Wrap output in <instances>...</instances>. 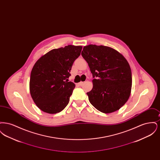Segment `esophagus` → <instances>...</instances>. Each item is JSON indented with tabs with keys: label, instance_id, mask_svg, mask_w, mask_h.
Wrapping results in <instances>:
<instances>
[{
	"label": "esophagus",
	"instance_id": "1",
	"mask_svg": "<svg viewBox=\"0 0 160 160\" xmlns=\"http://www.w3.org/2000/svg\"><path fill=\"white\" fill-rule=\"evenodd\" d=\"M83 84V82H80V83H78V84L79 86H82V85Z\"/></svg>",
	"mask_w": 160,
	"mask_h": 160
}]
</instances>
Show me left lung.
Segmentation results:
<instances>
[{
  "label": "left lung",
  "instance_id": "1",
  "mask_svg": "<svg viewBox=\"0 0 160 160\" xmlns=\"http://www.w3.org/2000/svg\"><path fill=\"white\" fill-rule=\"evenodd\" d=\"M82 55L94 78L93 88L87 93L91 104L104 113L119 110L129 99L131 91L132 74L128 61L107 46H84Z\"/></svg>",
  "mask_w": 160,
  "mask_h": 160
}]
</instances>
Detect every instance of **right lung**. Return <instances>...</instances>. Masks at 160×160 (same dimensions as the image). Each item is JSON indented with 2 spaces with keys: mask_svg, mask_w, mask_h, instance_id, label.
Returning a JSON list of instances; mask_svg holds the SVG:
<instances>
[{
  "mask_svg": "<svg viewBox=\"0 0 160 160\" xmlns=\"http://www.w3.org/2000/svg\"><path fill=\"white\" fill-rule=\"evenodd\" d=\"M82 46L68 45L42 55L31 71L29 90L38 108L50 114L63 110L68 104L75 84L68 82L74 61Z\"/></svg>",
  "mask_w": 160,
  "mask_h": 160,
  "instance_id": "1",
  "label": "right lung"
}]
</instances>
